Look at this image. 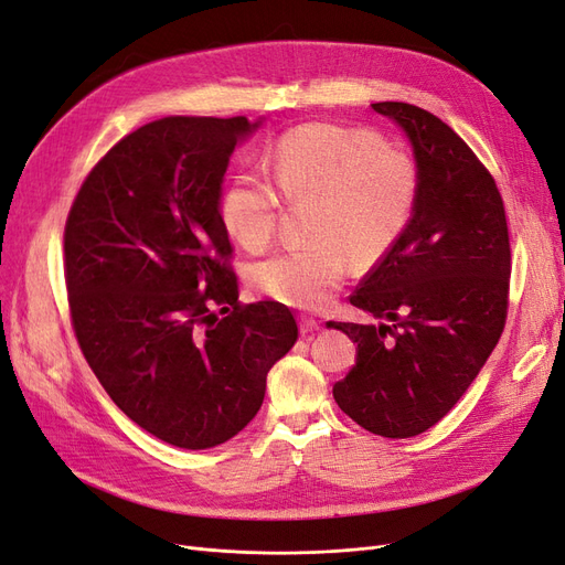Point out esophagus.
Wrapping results in <instances>:
<instances>
[{
	"mask_svg": "<svg viewBox=\"0 0 565 565\" xmlns=\"http://www.w3.org/2000/svg\"><path fill=\"white\" fill-rule=\"evenodd\" d=\"M299 328H301L303 334H309V332H316L320 328V322L316 318H311V316H301L299 318Z\"/></svg>",
	"mask_w": 565,
	"mask_h": 565,
	"instance_id": "34e87169",
	"label": "esophagus"
}]
</instances>
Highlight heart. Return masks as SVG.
Returning <instances> with one entry per match:
<instances>
[{"instance_id": "1", "label": "heart", "mask_w": 565, "mask_h": 565, "mask_svg": "<svg viewBox=\"0 0 565 565\" xmlns=\"http://www.w3.org/2000/svg\"><path fill=\"white\" fill-rule=\"evenodd\" d=\"M273 183L252 169L235 172L218 200L226 231L262 249L278 228L282 200L311 204L306 235L249 270L252 285L295 309H320L344 285L349 259L372 266L401 241L417 207L419 172L405 150L377 131L328 122L285 131L268 156Z\"/></svg>"}]
</instances>
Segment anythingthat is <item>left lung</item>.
I'll list each match as a JSON object with an SVG mask.
<instances>
[{
	"mask_svg": "<svg viewBox=\"0 0 565 565\" xmlns=\"http://www.w3.org/2000/svg\"><path fill=\"white\" fill-rule=\"evenodd\" d=\"M415 148L419 195L409 226L349 301L388 324L328 322L358 344L334 401L363 429L409 438L465 396L502 337L511 247L486 164L429 110L384 100Z\"/></svg>",
	"mask_w": 565,
	"mask_h": 565,
	"instance_id": "1",
	"label": "left lung"
}]
</instances>
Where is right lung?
I'll return each instance as SVG.
<instances>
[{
  "mask_svg": "<svg viewBox=\"0 0 565 565\" xmlns=\"http://www.w3.org/2000/svg\"><path fill=\"white\" fill-rule=\"evenodd\" d=\"M254 127L245 115L148 122L94 164L65 221L67 306L84 358L131 422L185 450L243 431L268 370L299 337L287 306L237 301L218 195Z\"/></svg>",
  "mask_w": 565,
  "mask_h": 565,
  "instance_id": "1",
  "label": "right lung"
}]
</instances>
